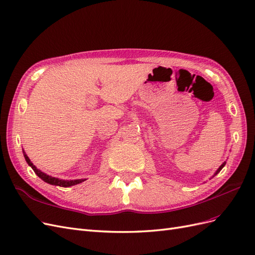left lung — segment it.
Wrapping results in <instances>:
<instances>
[{
	"label": "left lung",
	"instance_id": "8db88e82",
	"mask_svg": "<svg viewBox=\"0 0 255 255\" xmlns=\"http://www.w3.org/2000/svg\"><path fill=\"white\" fill-rule=\"evenodd\" d=\"M225 165H226V163H223V164H222V165H221V166H220V167L218 168V170H217V171H216V173L214 174V176H215V175H217V174H218V173H219V172L221 171V169H222L223 167H225Z\"/></svg>",
	"mask_w": 255,
	"mask_h": 255
}]
</instances>
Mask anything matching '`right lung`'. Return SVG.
Wrapping results in <instances>:
<instances>
[{
  "label": "right lung",
  "mask_w": 255,
  "mask_h": 255,
  "mask_svg": "<svg viewBox=\"0 0 255 255\" xmlns=\"http://www.w3.org/2000/svg\"><path fill=\"white\" fill-rule=\"evenodd\" d=\"M23 153H24V152H23ZM24 157H25L26 163H27L30 167H32V169L34 170V172H35L38 176H39L42 181L47 182V183H49V184H51V185H55V186H60V187H69V186H73V185H76V184L82 183V182H84V181H85V180L64 181V180L56 179V177H53V176H51V175L45 174V173H43L42 171H40L39 169H37V168L33 165L32 161H30V159L27 157V155H26L25 153H24Z\"/></svg>",
  "instance_id": "1"
}]
</instances>
